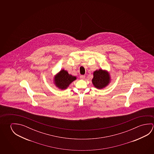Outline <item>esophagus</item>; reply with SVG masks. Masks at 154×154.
<instances>
[{"label": "esophagus", "instance_id": "obj_1", "mask_svg": "<svg viewBox=\"0 0 154 154\" xmlns=\"http://www.w3.org/2000/svg\"><path fill=\"white\" fill-rule=\"evenodd\" d=\"M85 78V75H81V76H80V78H81V79H84Z\"/></svg>", "mask_w": 154, "mask_h": 154}]
</instances>
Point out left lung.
<instances>
[{
    "instance_id": "left-lung-1",
    "label": "left lung",
    "mask_w": 154,
    "mask_h": 154,
    "mask_svg": "<svg viewBox=\"0 0 154 154\" xmlns=\"http://www.w3.org/2000/svg\"><path fill=\"white\" fill-rule=\"evenodd\" d=\"M92 81L95 88L101 89L106 87L109 83V75L106 71L99 69V70H96L94 72Z\"/></svg>"
}]
</instances>
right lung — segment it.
Returning a JSON list of instances; mask_svg holds the SVG:
<instances>
[{"mask_svg":"<svg viewBox=\"0 0 154 154\" xmlns=\"http://www.w3.org/2000/svg\"><path fill=\"white\" fill-rule=\"evenodd\" d=\"M76 79V77L69 75L66 71L62 70L55 77L54 82L57 87L61 90H63L67 88L69 85Z\"/></svg>","mask_w":154,"mask_h":154,"instance_id":"add662e5","label":"right lung"}]
</instances>
